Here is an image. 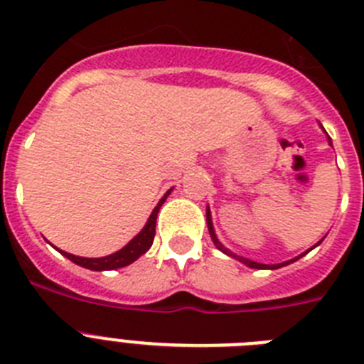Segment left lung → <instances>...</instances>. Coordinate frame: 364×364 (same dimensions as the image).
<instances>
[{
    "instance_id": "left-lung-1",
    "label": "left lung",
    "mask_w": 364,
    "mask_h": 364,
    "mask_svg": "<svg viewBox=\"0 0 364 364\" xmlns=\"http://www.w3.org/2000/svg\"><path fill=\"white\" fill-rule=\"evenodd\" d=\"M328 144H330V146H332V138H330V136H328ZM205 220H208V230H210L211 240H213V244H215V246L218 247V250H220L222 253H226L228 257H233V259L240 260V262H242V264L250 266V268H255V269H277V268H282V266H288V264H291V262H295V260H299V259H301V257H304V255H306V253L310 252V250H314L315 246H319V244L323 242V239H321L319 242L315 244L314 247H310V250H308V252L301 253V255H299V257H295V259L286 260V262H279V264H260V262H255V260H250V259H244V257L235 255V253H233V252H230V250H228V247H224V246H222V242H220V240L217 239V233H215V228H213V220H211V211H210V208H208V210H205Z\"/></svg>"
}]
</instances>
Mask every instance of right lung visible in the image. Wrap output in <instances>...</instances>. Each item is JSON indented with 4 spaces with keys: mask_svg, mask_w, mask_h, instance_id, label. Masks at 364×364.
<instances>
[{
    "mask_svg": "<svg viewBox=\"0 0 364 364\" xmlns=\"http://www.w3.org/2000/svg\"><path fill=\"white\" fill-rule=\"evenodd\" d=\"M171 191H173V188L169 189V191H166V195L160 198L159 204L154 205L153 213L149 215V218H147V222H146V226L140 230V233L134 235L133 239L125 244L122 250H118V252L111 253V255H107V257H100V259L76 257V255H73V253L62 252V250H60V253H62L63 257H67L69 260H73L74 264H78V266H82V268H87V269H92V272H105V269H118V268H124V266H129L131 262H134V260L138 259V257L144 255V253H146L147 250L151 247V244H153L154 226H156V215H159V210L162 208V204L166 202V198L169 197V193Z\"/></svg>",
    "mask_w": 364,
    "mask_h": 364,
    "instance_id": "obj_1",
    "label": "right lung"
}]
</instances>
